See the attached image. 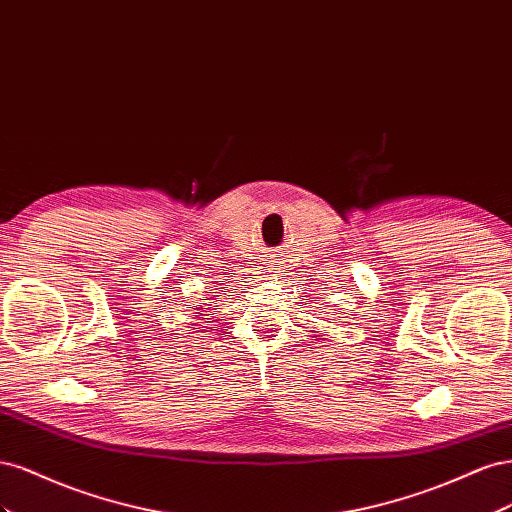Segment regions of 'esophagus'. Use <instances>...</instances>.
Here are the masks:
<instances>
[{
  "mask_svg": "<svg viewBox=\"0 0 512 512\" xmlns=\"http://www.w3.org/2000/svg\"><path fill=\"white\" fill-rule=\"evenodd\" d=\"M271 273H280V269H284V262L280 260V258H275V260H271Z\"/></svg>",
  "mask_w": 512,
  "mask_h": 512,
  "instance_id": "obj_1",
  "label": "esophagus"
}]
</instances>
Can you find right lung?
Wrapping results in <instances>:
<instances>
[{
	"instance_id": "obj_1",
	"label": "right lung",
	"mask_w": 512,
	"mask_h": 512,
	"mask_svg": "<svg viewBox=\"0 0 512 512\" xmlns=\"http://www.w3.org/2000/svg\"><path fill=\"white\" fill-rule=\"evenodd\" d=\"M203 301H207V299H203ZM207 309H209V307H207V303H203V305H198V307H196V314H198V316H205L203 312H207Z\"/></svg>"
}]
</instances>
